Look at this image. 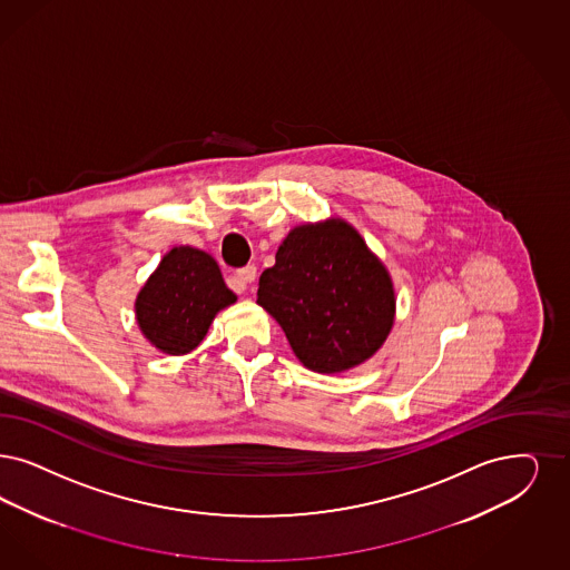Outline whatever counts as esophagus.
Returning <instances> with one entry per match:
<instances>
[{
  "instance_id": "1",
  "label": "esophagus",
  "mask_w": 570,
  "mask_h": 570,
  "mask_svg": "<svg viewBox=\"0 0 570 570\" xmlns=\"http://www.w3.org/2000/svg\"><path fill=\"white\" fill-rule=\"evenodd\" d=\"M255 276H257V268H255L254 264H249V266L236 271V281H238V285H240V292H247V285L254 283Z\"/></svg>"
}]
</instances>
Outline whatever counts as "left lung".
<instances>
[{
  "instance_id": "8db88e82",
  "label": "left lung",
  "mask_w": 570,
  "mask_h": 570,
  "mask_svg": "<svg viewBox=\"0 0 570 570\" xmlns=\"http://www.w3.org/2000/svg\"><path fill=\"white\" fill-rule=\"evenodd\" d=\"M259 276L257 304L283 327L299 363L340 374L374 357L395 323L386 266L342 217L299 224Z\"/></svg>"
}]
</instances>
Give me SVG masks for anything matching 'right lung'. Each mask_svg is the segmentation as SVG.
<instances>
[{
    "label": "right lung",
    "instance_id": "add662e5",
    "mask_svg": "<svg viewBox=\"0 0 570 570\" xmlns=\"http://www.w3.org/2000/svg\"><path fill=\"white\" fill-rule=\"evenodd\" d=\"M236 302L212 255L190 245L163 255L135 299L144 337L165 355H188L212 327L213 318Z\"/></svg>",
    "mask_w": 570,
    "mask_h": 570
}]
</instances>
